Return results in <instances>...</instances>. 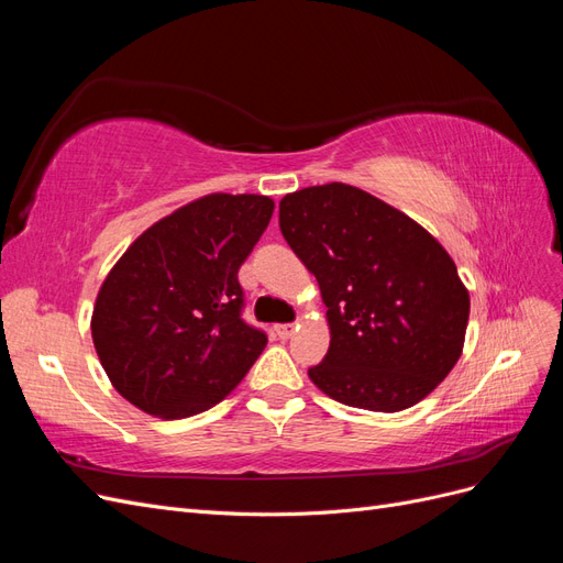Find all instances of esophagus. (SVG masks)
<instances>
[{"instance_id":"1","label":"esophagus","mask_w":563,"mask_h":563,"mask_svg":"<svg viewBox=\"0 0 563 563\" xmlns=\"http://www.w3.org/2000/svg\"><path fill=\"white\" fill-rule=\"evenodd\" d=\"M275 331H277L279 338H291L294 331H296V327H294V323H279V327H277Z\"/></svg>"}]
</instances>
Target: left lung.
<instances>
[{"label": "left lung", "mask_w": 563, "mask_h": 563, "mask_svg": "<svg viewBox=\"0 0 563 563\" xmlns=\"http://www.w3.org/2000/svg\"><path fill=\"white\" fill-rule=\"evenodd\" d=\"M288 246L319 282L331 345L310 380L366 411L411 408L463 352L470 294L413 218L360 187L329 183L279 201Z\"/></svg>", "instance_id": "left-lung-1"}]
</instances>
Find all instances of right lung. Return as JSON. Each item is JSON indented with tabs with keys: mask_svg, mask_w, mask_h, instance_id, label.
<instances>
[{
	"mask_svg": "<svg viewBox=\"0 0 563 563\" xmlns=\"http://www.w3.org/2000/svg\"><path fill=\"white\" fill-rule=\"evenodd\" d=\"M275 201L216 192L147 228L100 286L91 335L114 389L141 411L178 420L236 387L267 345L242 319V263Z\"/></svg>",
	"mask_w": 563,
	"mask_h": 563,
	"instance_id": "obj_1",
	"label": "right lung"
}]
</instances>
